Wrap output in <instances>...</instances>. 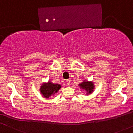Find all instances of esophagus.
<instances>
[{
    "mask_svg": "<svg viewBox=\"0 0 133 133\" xmlns=\"http://www.w3.org/2000/svg\"><path fill=\"white\" fill-rule=\"evenodd\" d=\"M66 83L68 86H70V84H71V81L69 79H68V80H66Z\"/></svg>",
    "mask_w": 133,
    "mask_h": 133,
    "instance_id": "34e87169",
    "label": "esophagus"
}]
</instances>
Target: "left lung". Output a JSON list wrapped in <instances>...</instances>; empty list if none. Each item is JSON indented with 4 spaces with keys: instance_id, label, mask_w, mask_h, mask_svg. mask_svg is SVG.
Listing matches in <instances>:
<instances>
[{
    "instance_id": "obj_1",
    "label": "left lung",
    "mask_w": 133,
    "mask_h": 133,
    "mask_svg": "<svg viewBox=\"0 0 133 133\" xmlns=\"http://www.w3.org/2000/svg\"><path fill=\"white\" fill-rule=\"evenodd\" d=\"M78 86L81 89H84L86 91V95H89L91 94L94 91L95 89V86H94V82L92 81H88L86 80H83L81 83L79 84Z\"/></svg>"
}]
</instances>
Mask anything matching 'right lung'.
I'll return each mask as SVG.
<instances>
[{"label":"right lung","mask_w":133,"mask_h":133,"mask_svg":"<svg viewBox=\"0 0 133 133\" xmlns=\"http://www.w3.org/2000/svg\"><path fill=\"white\" fill-rule=\"evenodd\" d=\"M60 84H54L51 81L47 82H43L40 87V93L43 97L49 99L51 96H54L61 88Z\"/></svg>","instance_id":"add662e5"}]
</instances>
